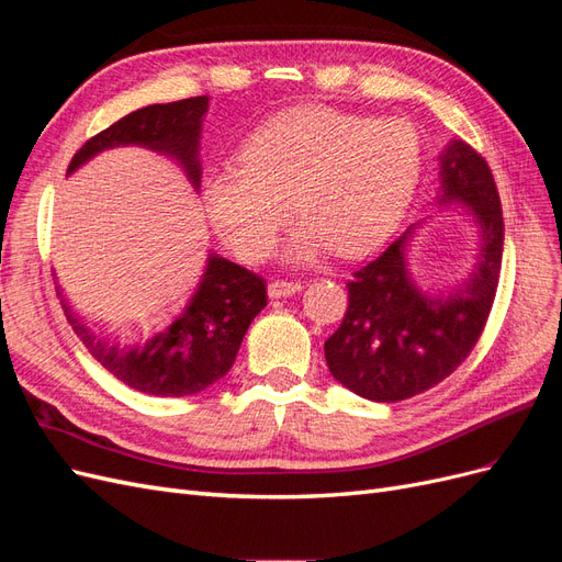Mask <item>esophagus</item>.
I'll use <instances>...</instances> for the list:
<instances>
[{
	"label": "esophagus",
	"mask_w": 562,
	"mask_h": 562,
	"mask_svg": "<svg viewBox=\"0 0 562 562\" xmlns=\"http://www.w3.org/2000/svg\"><path fill=\"white\" fill-rule=\"evenodd\" d=\"M300 291H302V283H297V281H283V279L271 281L269 288H267L269 297H288V295H295Z\"/></svg>",
	"instance_id": "esophagus-1"
}]
</instances>
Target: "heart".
<instances>
[{"mask_svg": "<svg viewBox=\"0 0 562 562\" xmlns=\"http://www.w3.org/2000/svg\"><path fill=\"white\" fill-rule=\"evenodd\" d=\"M241 164L215 168L203 201L215 229L244 260L274 250L291 220L302 217L283 258L312 265L330 252L359 258L396 232L422 173V140L407 122L307 105L255 128Z\"/></svg>", "mask_w": 562, "mask_h": 562, "instance_id": "b5f03b06", "label": "heart"}]
</instances>
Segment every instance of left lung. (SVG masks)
<instances>
[{"mask_svg": "<svg viewBox=\"0 0 562 562\" xmlns=\"http://www.w3.org/2000/svg\"><path fill=\"white\" fill-rule=\"evenodd\" d=\"M438 176L436 203H459L479 225V260L452 293L422 291L405 255L417 229L413 225L353 271L347 314L323 349L333 378L368 401H403L446 380L479 342L495 302L504 250L495 178L487 161L462 140H452L440 155Z\"/></svg>", "mask_w": 562, "mask_h": 562, "instance_id": "left-lung-1", "label": "left lung"}]
</instances>
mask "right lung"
Wrapping results in <instances>:
<instances>
[{
    "label": "right lung",
    "mask_w": 562,
    "mask_h": 562,
    "mask_svg": "<svg viewBox=\"0 0 562 562\" xmlns=\"http://www.w3.org/2000/svg\"><path fill=\"white\" fill-rule=\"evenodd\" d=\"M206 110L209 95L135 110L83 143L67 173L77 171L103 149L140 145L173 157L199 190V138ZM265 307V279L215 252L209 255L206 271L190 297L133 333L93 330L63 304L83 347L116 380L140 394L173 398L199 394L223 380L234 366L252 318Z\"/></svg>",
    "instance_id": "obj_1"
}]
</instances>
